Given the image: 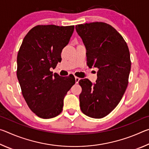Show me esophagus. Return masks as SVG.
<instances>
[{"instance_id": "obj_1", "label": "esophagus", "mask_w": 149, "mask_h": 149, "mask_svg": "<svg viewBox=\"0 0 149 149\" xmlns=\"http://www.w3.org/2000/svg\"><path fill=\"white\" fill-rule=\"evenodd\" d=\"M75 83H76V84H78V82H79L80 80V78L77 76H75Z\"/></svg>"}]
</instances>
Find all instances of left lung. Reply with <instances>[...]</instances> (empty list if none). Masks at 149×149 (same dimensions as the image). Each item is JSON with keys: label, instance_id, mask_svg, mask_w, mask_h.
<instances>
[{"label": "left lung", "instance_id": "1", "mask_svg": "<svg viewBox=\"0 0 149 149\" xmlns=\"http://www.w3.org/2000/svg\"><path fill=\"white\" fill-rule=\"evenodd\" d=\"M75 29L86 47L88 66L99 69L95 84L79 80L80 108L87 116L102 118L117 107L127 89L130 50L122 35L107 23L79 24Z\"/></svg>", "mask_w": 149, "mask_h": 149}]
</instances>
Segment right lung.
Returning a JSON list of instances; mask_svg holds the SVG:
<instances>
[{
    "label": "right lung",
    "instance_id": "obj_1",
    "mask_svg": "<svg viewBox=\"0 0 149 149\" xmlns=\"http://www.w3.org/2000/svg\"><path fill=\"white\" fill-rule=\"evenodd\" d=\"M74 26L38 25L25 36L17 56V77L22 95L37 116L49 119L62 111L64 98L75 84L73 75L61 77L50 71L61 62Z\"/></svg>",
    "mask_w": 149,
    "mask_h": 149
}]
</instances>
